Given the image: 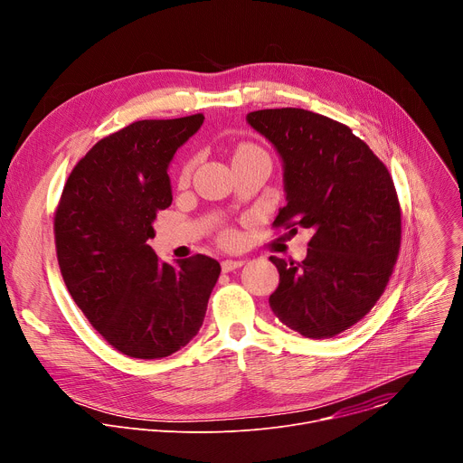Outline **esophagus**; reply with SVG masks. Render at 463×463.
Here are the masks:
<instances>
[{
    "instance_id": "esophagus-1",
    "label": "esophagus",
    "mask_w": 463,
    "mask_h": 463,
    "mask_svg": "<svg viewBox=\"0 0 463 463\" xmlns=\"http://www.w3.org/2000/svg\"><path fill=\"white\" fill-rule=\"evenodd\" d=\"M243 263H245V260H223L222 261V271L223 273H231V271L241 268Z\"/></svg>"
}]
</instances>
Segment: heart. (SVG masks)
<instances>
[{
    "label": "heart",
    "instance_id": "1",
    "mask_svg": "<svg viewBox=\"0 0 463 463\" xmlns=\"http://www.w3.org/2000/svg\"><path fill=\"white\" fill-rule=\"evenodd\" d=\"M250 157H268V154L263 152L258 145L254 143H240L236 145L234 148V154H232V163H238V161H243V159H250ZM192 170H194V159L186 161L181 170H179V184H186L190 181V175H192ZM222 241L223 243H231L234 241V232L232 231H223L222 232Z\"/></svg>",
    "mask_w": 463,
    "mask_h": 463
}]
</instances>
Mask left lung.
Wrapping results in <instances>:
<instances>
[{
	"instance_id": "left-lung-1",
	"label": "left lung",
	"mask_w": 463,
	"mask_h": 463,
	"mask_svg": "<svg viewBox=\"0 0 463 463\" xmlns=\"http://www.w3.org/2000/svg\"><path fill=\"white\" fill-rule=\"evenodd\" d=\"M247 122L284 161L288 205L273 227L311 229L302 261L271 256L280 282L273 313L307 339L357 324L381 298L402 247V207L392 175L354 131L300 109H260Z\"/></svg>"
}]
</instances>
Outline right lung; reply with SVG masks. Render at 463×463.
Masks as SVG:
<instances>
[{
  "instance_id": "right-lung-1",
  "label": "right lung",
  "mask_w": 463,
  "mask_h": 463,
  "mask_svg": "<svg viewBox=\"0 0 463 463\" xmlns=\"http://www.w3.org/2000/svg\"><path fill=\"white\" fill-rule=\"evenodd\" d=\"M203 113L136 120L100 139L71 170L54 211L61 279L97 334L134 359L168 357L200 332L220 263L170 266L146 243L172 205L166 174Z\"/></svg>"
}]
</instances>
